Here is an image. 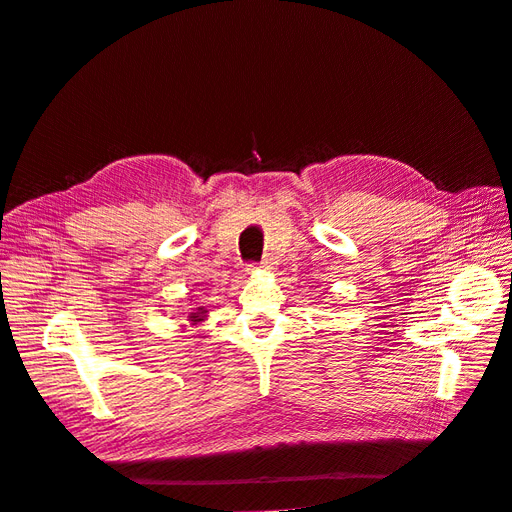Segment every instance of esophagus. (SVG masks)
Instances as JSON below:
<instances>
[{
    "label": "esophagus",
    "instance_id": "obj_1",
    "mask_svg": "<svg viewBox=\"0 0 512 512\" xmlns=\"http://www.w3.org/2000/svg\"><path fill=\"white\" fill-rule=\"evenodd\" d=\"M271 269V262L269 260H262L260 265H247V273H254V271H267Z\"/></svg>",
    "mask_w": 512,
    "mask_h": 512
}]
</instances>
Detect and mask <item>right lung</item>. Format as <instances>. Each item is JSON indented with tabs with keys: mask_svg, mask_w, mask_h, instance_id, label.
<instances>
[{
	"mask_svg": "<svg viewBox=\"0 0 512 512\" xmlns=\"http://www.w3.org/2000/svg\"><path fill=\"white\" fill-rule=\"evenodd\" d=\"M205 316H207V309L205 307H196L194 312H190L188 320H190V324H198V322L205 320Z\"/></svg>",
	"mask_w": 512,
	"mask_h": 512,
	"instance_id": "add662e5",
	"label": "right lung"
}]
</instances>
